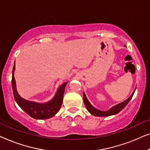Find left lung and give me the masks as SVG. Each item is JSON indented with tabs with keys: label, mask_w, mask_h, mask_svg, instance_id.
I'll use <instances>...</instances> for the list:
<instances>
[{
	"label": "left lung",
	"mask_w": 150,
	"mask_h": 150,
	"mask_svg": "<svg viewBox=\"0 0 150 150\" xmlns=\"http://www.w3.org/2000/svg\"><path fill=\"white\" fill-rule=\"evenodd\" d=\"M136 89L134 90V91L132 92V93L131 94V96L129 97L128 99L125 100V101L121 102V103L116 104L114 106H112L106 111H103V110H98L97 108L94 107L93 106L91 105V104L90 103L89 100H88L87 96H86L85 92H83V101L85 103V105L86 106L88 111H89L91 115H93L94 116H98V117H108L110 115H114L117 114L118 112H120L121 110L126 107V106L128 104V102H130V100L132 99L133 95H134V91Z\"/></svg>",
	"instance_id": "left-lung-1"
}]
</instances>
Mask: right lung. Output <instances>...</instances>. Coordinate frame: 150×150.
<instances>
[{"label":"right lung","mask_w":150,"mask_h":150,"mask_svg":"<svg viewBox=\"0 0 150 150\" xmlns=\"http://www.w3.org/2000/svg\"><path fill=\"white\" fill-rule=\"evenodd\" d=\"M16 69V64L14 63L13 71H12V89L16 102L20 108L31 117L36 120H46L54 117L60 110L63 103V94H64L65 86L67 83L61 85L55 93L52 99L46 103H39L33 101L26 100L22 98L16 89V83L14 78V71Z\"/></svg>","instance_id":"right-lung-1"}]
</instances>
